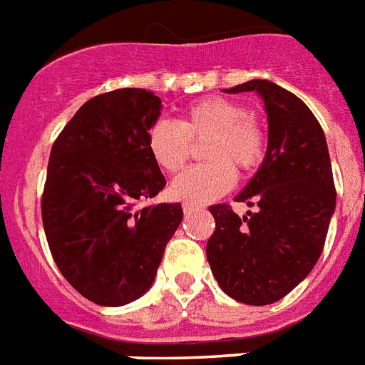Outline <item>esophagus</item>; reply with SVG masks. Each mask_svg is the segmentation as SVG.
I'll return each mask as SVG.
<instances>
[{
    "mask_svg": "<svg viewBox=\"0 0 365 365\" xmlns=\"http://www.w3.org/2000/svg\"><path fill=\"white\" fill-rule=\"evenodd\" d=\"M182 208H183V212H185V213H191V212H195V210H198V206H197V204L185 202V204H183V206H182Z\"/></svg>",
    "mask_w": 365,
    "mask_h": 365,
    "instance_id": "obj_1",
    "label": "esophagus"
}]
</instances>
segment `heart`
Listing matches in <instances>:
<instances>
[{
	"mask_svg": "<svg viewBox=\"0 0 365 365\" xmlns=\"http://www.w3.org/2000/svg\"><path fill=\"white\" fill-rule=\"evenodd\" d=\"M208 138L204 159L210 163L187 168L170 185L178 200L212 202L234 185V170L250 174L266 152L262 127L242 103L227 97H206L189 105L180 121L159 120L148 131V150L161 170L180 173L191 153V142Z\"/></svg>",
	"mask_w": 365,
	"mask_h": 365,
	"instance_id": "1",
	"label": "heart"
}]
</instances>
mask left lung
I'll use <instances>...</instances> for the list:
<instances>
[{"mask_svg":"<svg viewBox=\"0 0 365 365\" xmlns=\"http://www.w3.org/2000/svg\"><path fill=\"white\" fill-rule=\"evenodd\" d=\"M227 93L257 91L268 114L262 165L236 200L257 206L240 217L229 204L210 206L215 230L206 257L219 287L234 300L266 306L306 279L321 257L336 187L321 123L302 99L269 80Z\"/></svg>","mask_w":365,"mask_h":365,"instance_id":"obj_1","label":"left lung"}]
</instances>
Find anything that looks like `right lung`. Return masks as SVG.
<instances>
[{"label":"right lung","mask_w":365,"mask_h":365,"mask_svg":"<svg viewBox=\"0 0 365 365\" xmlns=\"http://www.w3.org/2000/svg\"><path fill=\"white\" fill-rule=\"evenodd\" d=\"M161 99L121 88L80 106L56 138L41 212L59 272L93 304L125 306L155 279L182 223L180 202H138L167 185L148 150Z\"/></svg>","instance_id":"1"}]
</instances>
